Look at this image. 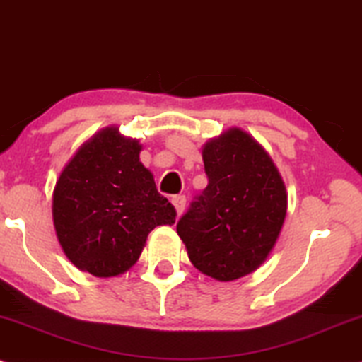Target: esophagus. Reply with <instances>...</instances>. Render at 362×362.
<instances>
[{"label":"esophagus","mask_w":362,"mask_h":362,"mask_svg":"<svg viewBox=\"0 0 362 362\" xmlns=\"http://www.w3.org/2000/svg\"><path fill=\"white\" fill-rule=\"evenodd\" d=\"M185 195H173L172 197V204L173 206H175V209H177V214L180 216L182 212H184V209H185Z\"/></svg>","instance_id":"obj_1"}]
</instances>
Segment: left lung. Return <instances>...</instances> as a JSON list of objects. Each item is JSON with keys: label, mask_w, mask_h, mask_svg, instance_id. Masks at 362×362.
Instances as JSON below:
<instances>
[{"label": "left lung", "mask_w": 362, "mask_h": 362, "mask_svg": "<svg viewBox=\"0 0 362 362\" xmlns=\"http://www.w3.org/2000/svg\"><path fill=\"white\" fill-rule=\"evenodd\" d=\"M209 184L177 224L192 264L233 281L268 258L286 217V187L263 146L229 128L202 148Z\"/></svg>", "instance_id": "left-lung-1"}]
</instances>
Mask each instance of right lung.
<instances>
[{
    "label": "right lung",
    "mask_w": 362,
    "mask_h": 362,
    "mask_svg": "<svg viewBox=\"0 0 362 362\" xmlns=\"http://www.w3.org/2000/svg\"><path fill=\"white\" fill-rule=\"evenodd\" d=\"M138 139L107 126L69 160L54 189L57 239L72 264L99 278L136 263L156 226L175 224V207L139 162Z\"/></svg>",
    "instance_id": "1"
}]
</instances>
